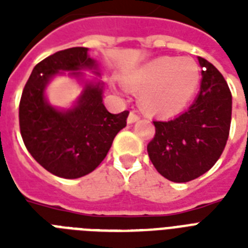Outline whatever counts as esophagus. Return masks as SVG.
<instances>
[{
  "label": "esophagus",
  "mask_w": 248,
  "mask_h": 248,
  "mask_svg": "<svg viewBox=\"0 0 248 248\" xmlns=\"http://www.w3.org/2000/svg\"><path fill=\"white\" fill-rule=\"evenodd\" d=\"M139 120H140L139 114H138L135 110H131L130 114H128V124H134V122H136V121H139Z\"/></svg>",
  "instance_id": "34e87169"
}]
</instances>
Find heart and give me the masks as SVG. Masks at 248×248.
Instances as JSON below:
<instances>
[{"mask_svg":"<svg viewBox=\"0 0 248 248\" xmlns=\"http://www.w3.org/2000/svg\"><path fill=\"white\" fill-rule=\"evenodd\" d=\"M200 81V67L194 60L172 56L151 60L126 77L131 89L143 90V108L159 116L181 112L194 96Z\"/></svg>","mask_w":248,"mask_h":248,"instance_id":"heart-1","label":"heart"}]
</instances>
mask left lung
<instances>
[{"label":"left lung","mask_w":248,"mask_h":248,"mask_svg":"<svg viewBox=\"0 0 248 248\" xmlns=\"http://www.w3.org/2000/svg\"><path fill=\"white\" fill-rule=\"evenodd\" d=\"M198 96L186 112L169 121H153L148 144L152 163L163 177L186 183L207 172L227 145L232 121V93L223 75L203 58Z\"/></svg>","instance_id":"1"}]
</instances>
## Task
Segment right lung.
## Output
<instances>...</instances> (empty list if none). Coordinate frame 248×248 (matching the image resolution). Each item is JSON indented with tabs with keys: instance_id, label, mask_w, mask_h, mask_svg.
I'll return each mask as SVG.
<instances>
[{
	"instance_id": "obj_1",
	"label": "right lung",
	"mask_w": 248,
	"mask_h": 248,
	"mask_svg": "<svg viewBox=\"0 0 248 248\" xmlns=\"http://www.w3.org/2000/svg\"><path fill=\"white\" fill-rule=\"evenodd\" d=\"M87 51V47H71L40 62L25 83L19 104L20 134L28 152L48 172L64 179L85 176L96 169L128 117V110L118 114L107 110L101 82L86 83L72 109L59 110L47 103L45 89L54 76L67 71L81 77L77 71H96Z\"/></svg>"
}]
</instances>
